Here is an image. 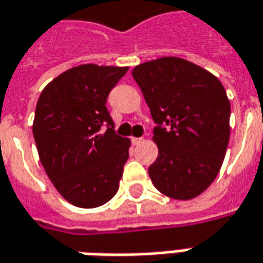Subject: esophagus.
I'll return each mask as SVG.
<instances>
[{"instance_id":"obj_1","label":"esophagus","mask_w":263,"mask_h":263,"mask_svg":"<svg viewBox=\"0 0 263 263\" xmlns=\"http://www.w3.org/2000/svg\"><path fill=\"white\" fill-rule=\"evenodd\" d=\"M132 145H139L142 142V138H131Z\"/></svg>"}]
</instances>
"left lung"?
<instances>
[{
	"instance_id": "left-lung-1",
	"label": "left lung",
	"mask_w": 263,
	"mask_h": 263,
	"mask_svg": "<svg viewBox=\"0 0 263 263\" xmlns=\"http://www.w3.org/2000/svg\"><path fill=\"white\" fill-rule=\"evenodd\" d=\"M132 78L157 124L153 139L158 157L148 168L151 181L171 199L197 197L219 174L229 144L224 87L210 71L180 57L138 64Z\"/></svg>"
}]
</instances>
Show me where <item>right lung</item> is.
Wrapping results in <instances>:
<instances>
[{
	"instance_id": "1",
	"label": "right lung",
	"mask_w": 263,
	"mask_h": 263,
	"mask_svg": "<svg viewBox=\"0 0 263 263\" xmlns=\"http://www.w3.org/2000/svg\"><path fill=\"white\" fill-rule=\"evenodd\" d=\"M128 67L82 64L43 89L33 135L46 174L73 206L92 209L117 194L131 141L119 137L106 108Z\"/></svg>"
}]
</instances>
